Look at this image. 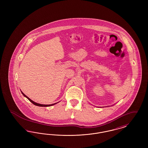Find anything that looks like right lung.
<instances>
[{"label": "right lung", "instance_id": "add662e5", "mask_svg": "<svg viewBox=\"0 0 148 148\" xmlns=\"http://www.w3.org/2000/svg\"><path fill=\"white\" fill-rule=\"evenodd\" d=\"M21 93H22V94L25 97V98H27L30 101V102H32L33 104H34L35 106H42V107H47V106H53V105H55V104H57L58 103H54V104H49V105H47V104H39V103H35L34 102V101H33L32 100H31L27 96V95H25L23 92H21Z\"/></svg>", "mask_w": 148, "mask_h": 148}]
</instances>
